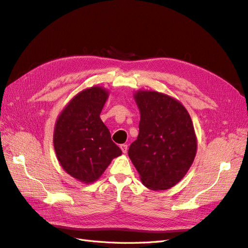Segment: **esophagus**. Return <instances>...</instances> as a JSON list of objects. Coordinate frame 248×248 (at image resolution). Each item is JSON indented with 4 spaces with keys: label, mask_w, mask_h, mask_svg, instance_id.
Returning a JSON list of instances; mask_svg holds the SVG:
<instances>
[{
    "label": "esophagus",
    "mask_w": 248,
    "mask_h": 248,
    "mask_svg": "<svg viewBox=\"0 0 248 248\" xmlns=\"http://www.w3.org/2000/svg\"><path fill=\"white\" fill-rule=\"evenodd\" d=\"M120 148H121V150H122V152H123V153H126V152H127V150H128V146H127L126 144L120 145Z\"/></svg>",
    "instance_id": "1"
}]
</instances>
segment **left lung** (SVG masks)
Segmentation results:
<instances>
[{"mask_svg":"<svg viewBox=\"0 0 248 248\" xmlns=\"http://www.w3.org/2000/svg\"><path fill=\"white\" fill-rule=\"evenodd\" d=\"M138 139L128 155L142 184L153 190L175 186L189 170L197 153V138L188 111L162 93L140 91Z\"/></svg>","mask_w":248,"mask_h":248,"instance_id":"1","label":"left lung"}]
</instances>
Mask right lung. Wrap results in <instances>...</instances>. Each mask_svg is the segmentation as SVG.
<instances>
[{
  "mask_svg": "<svg viewBox=\"0 0 248 248\" xmlns=\"http://www.w3.org/2000/svg\"><path fill=\"white\" fill-rule=\"evenodd\" d=\"M108 92L92 87L78 93L59 116L54 133L55 151L62 168L84 183H92L122 154L100 119Z\"/></svg>",
  "mask_w": 248,
  "mask_h": 248,
  "instance_id": "right-lung-1",
  "label": "right lung"
}]
</instances>
